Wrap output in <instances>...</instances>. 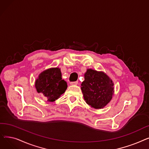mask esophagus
Here are the masks:
<instances>
[{
  "label": "esophagus",
  "mask_w": 149,
  "mask_h": 149,
  "mask_svg": "<svg viewBox=\"0 0 149 149\" xmlns=\"http://www.w3.org/2000/svg\"><path fill=\"white\" fill-rule=\"evenodd\" d=\"M78 84V81H74V82H71L70 83V85H77Z\"/></svg>",
  "instance_id": "34e87169"
}]
</instances>
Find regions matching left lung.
Returning <instances> with one entry per match:
<instances>
[{"label":"left lung","mask_w":149,"mask_h":149,"mask_svg":"<svg viewBox=\"0 0 149 149\" xmlns=\"http://www.w3.org/2000/svg\"><path fill=\"white\" fill-rule=\"evenodd\" d=\"M114 83L103 71L87 69L81 89L86 103L96 109H103L114 95Z\"/></svg>","instance_id":"left-lung-1"}]
</instances>
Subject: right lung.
<instances>
[{"label": "right lung", "mask_w": 149, "mask_h": 149, "mask_svg": "<svg viewBox=\"0 0 149 149\" xmlns=\"http://www.w3.org/2000/svg\"><path fill=\"white\" fill-rule=\"evenodd\" d=\"M59 68H51L38 75L35 81V88L38 93H41L48 102L60 98L67 89L66 82L62 80Z\"/></svg>", "instance_id": "add662e5"}]
</instances>
